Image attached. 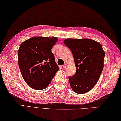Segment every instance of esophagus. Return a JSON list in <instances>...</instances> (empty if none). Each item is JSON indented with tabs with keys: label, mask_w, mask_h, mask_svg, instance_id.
I'll return each instance as SVG.
<instances>
[{
	"label": "esophagus",
	"mask_w": 121,
	"mask_h": 121,
	"mask_svg": "<svg viewBox=\"0 0 121 121\" xmlns=\"http://www.w3.org/2000/svg\"><path fill=\"white\" fill-rule=\"evenodd\" d=\"M67 66H68V65H66V64H65V65H64L63 66H62V68H63V69H65V68H66L67 67Z\"/></svg>",
	"instance_id": "esophagus-1"
}]
</instances>
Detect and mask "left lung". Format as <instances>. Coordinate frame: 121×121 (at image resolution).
<instances>
[{
    "instance_id": "left-lung-1",
    "label": "left lung",
    "mask_w": 121,
    "mask_h": 121,
    "mask_svg": "<svg viewBox=\"0 0 121 121\" xmlns=\"http://www.w3.org/2000/svg\"><path fill=\"white\" fill-rule=\"evenodd\" d=\"M64 44L72 52L76 72L69 76L72 89L77 94L89 92L98 81L104 66L105 52L98 42L91 39H68Z\"/></svg>"
}]
</instances>
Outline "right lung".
<instances>
[{"label":"right lung","mask_w":121,"mask_h":121,"mask_svg":"<svg viewBox=\"0 0 121 121\" xmlns=\"http://www.w3.org/2000/svg\"><path fill=\"white\" fill-rule=\"evenodd\" d=\"M57 41L55 37H33L20 45L18 52L19 68L26 83L32 89H45L59 70L51 52Z\"/></svg>","instance_id":"obj_1"}]
</instances>
